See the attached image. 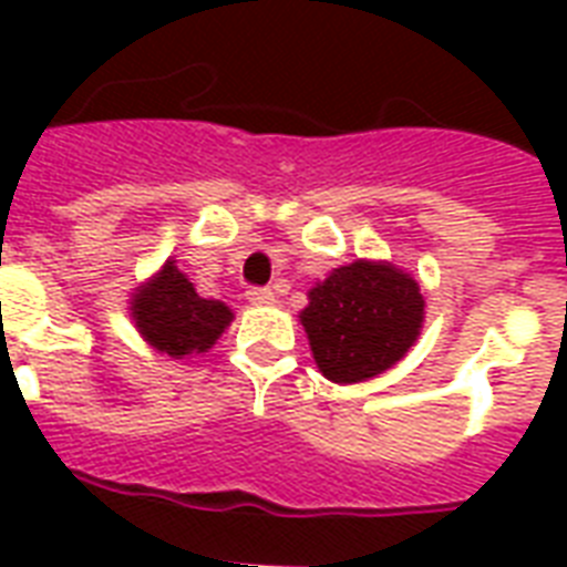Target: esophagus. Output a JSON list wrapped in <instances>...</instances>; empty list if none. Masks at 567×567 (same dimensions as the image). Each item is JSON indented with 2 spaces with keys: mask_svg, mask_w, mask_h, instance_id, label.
<instances>
[{
  "mask_svg": "<svg viewBox=\"0 0 567 567\" xmlns=\"http://www.w3.org/2000/svg\"><path fill=\"white\" fill-rule=\"evenodd\" d=\"M247 300L252 302V306H270V302L276 300V293L270 291V288H249Z\"/></svg>",
  "mask_w": 567,
  "mask_h": 567,
  "instance_id": "obj_1",
  "label": "esophagus"
}]
</instances>
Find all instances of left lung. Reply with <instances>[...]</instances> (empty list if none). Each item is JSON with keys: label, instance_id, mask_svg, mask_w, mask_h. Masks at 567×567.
Wrapping results in <instances>:
<instances>
[{"label": "left lung", "instance_id": "obj_1", "mask_svg": "<svg viewBox=\"0 0 567 567\" xmlns=\"http://www.w3.org/2000/svg\"><path fill=\"white\" fill-rule=\"evenodd\" d=\"M421 282L391 261L355 258L309 291L300 323L318 371L353 385L394 368L421 338Z\"/></svg>", "mask_w": 567, "mask_h": 567}]
</instances>
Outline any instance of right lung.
<instances>
[{"mask_svg": "<svg viewBox=\"0 0 567 567\" xmlns=\"http://www.w3.org/2000/svg\"><path fill=\"white\" fill-rule=\"evenodd\" d=\"M128 315L146 344L171 359L208 353L235 318L226 302L199 297L173 258L132 291Z\"/></svg>", "mask_w": 567, "mask_h": 567, "instance_id": "right-lung-1", "label": "right lung"}]
</instances>
